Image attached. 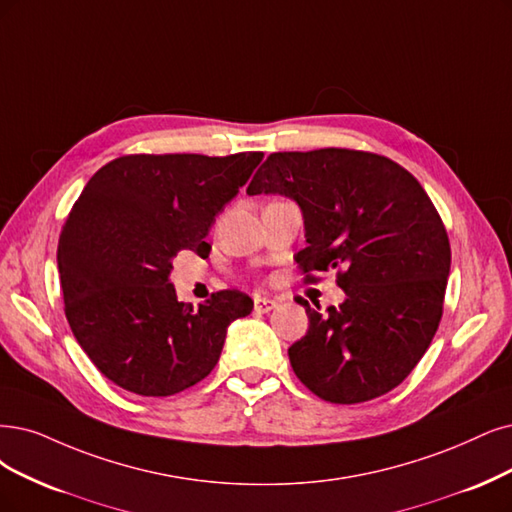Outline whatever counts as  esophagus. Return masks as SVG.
<instances>
[{"label":"esophagus","instance_id":"esophagus-1","mask_svg":"<svg viewBox=\"0 0 512 512\" xmlns=\"http://www.w3.org/2000/svg\"><path fill=\"white\" fill-rule=\"evenodd\" d=\"M276 306H278V301H276V299L261 297V295H257V297H255V312H259V314H266V312L274 310Z\"/></svg>","mask_w":512,"mask_h":512}]
</instances>
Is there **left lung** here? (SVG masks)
Instances as JSON below:
<instances>
[{
    "label": "left lung",
    "instance_id": "left-lung-1",
    "mask_svg": "<svg viewBox=\"0 0 512 512\" xmlns=\"http://www.w3.org/2000/svg\"><path fill=\"white\" fill-rule=\"evenodd\" d=\"M246 194H282L304 213L297 253L306 282L337 272L344 304L310 308L289 348L295 375L318 399L354 405L399 386L428 350L443 316L451 266L445 225L409 170L346 147L278 151Z\"/></svg>",
    "mask_w": 512,
    "mask_h": 512
}]
</instances>
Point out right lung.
Listing matches in <instances>:
<instances>
[{"instance_id":"obj_1","label":"right lung","mask_w":512,"mask_h":512,"mask_svg":"<svg viewBox=\"0 0 512 512\" xmlns=\"http://www.w3.org/2000/svg\"><path fill=\"white\" fill-rule=\"evenodd\" d=\"M261 158L130 154L99 168L75 200L56 253L65 316L116 386L170 396L198 384L219 361L227 325L251 314L253 299L236 289L198 308L177 301L170 270L179 251L208 257V230Z\"/></svg>"}]
</instances>
